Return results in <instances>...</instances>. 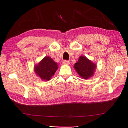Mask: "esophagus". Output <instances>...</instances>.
<instances>
[{"label":"esophagus","instance_id":"34e87169","mask_svg":"<svg viewBox=\"0 0 128 128\" xmlns=\"http://www.w3.org/2000/svg\"><path fill=\"white\" fill-rule=\"evenodd\" d=\"M63 64H65V65H68L70 64V62L68 60H64L63 61Z\"/></svg>","mask_w":128,"mask_h":128}]
</instances>
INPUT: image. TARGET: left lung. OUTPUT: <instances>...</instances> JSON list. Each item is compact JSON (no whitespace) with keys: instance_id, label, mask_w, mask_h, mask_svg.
<instances>
[{"instance_id":"obj_1","label":"left lung","mask_w":128,"mask_h":128,"mask_svg":"<svg viewBox=\"0 0 128 128\" xmlns=\"http://www.w3.org/2000/svg\"><path fill=\"white\" fill-rule=\"evenodd\" d=\"M97 64L88 60L86 56H81L74 64V68L78 75L84 79H89L94 75Z\"/></svg>"}]
</instances>
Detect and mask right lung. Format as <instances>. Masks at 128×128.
Wrapping results in <instances>:
<instances>
[{
  "label": "right lung",
  "mask_w": 128,
  "mask_h": 128,
  "mask_svg": "<svg viewBox=\"0 0 128 128\" xmlns=\"http://www.w3.org/2000/svg\"><path fill=\"white\" fill-rule=\"evenodd\" d=\"M58 68V64L54 61L51 57L48 56L44 57L38 64H35L34 66L36 74L45 81H49Z\"/></svg>",
  "instance_id": "obj_1"
}]
</instances>
